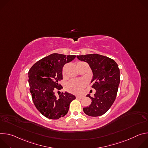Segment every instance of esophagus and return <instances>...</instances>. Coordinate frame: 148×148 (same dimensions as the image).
Returning <instances> with one entry per match:
<instances>
[{"label":"esophagus","instance_id":"esophagus-1","mask_svg":"<svg viewBox=\"0 0 148 148\" xmlns=\"http://www.w3.org/2000/svg\"><path fill=\"white\" fill-rule=\"evenodd\" d=\"M82 98V96H76L77 99H81Z\"/></svg>","mask_w":148,"mask_h":148}]
</instances>
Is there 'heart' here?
<instances>
[{
	"label": "heart",
	"mask_w": 148,
	"mask_h": 148,
	"mask_svg": "<svg viewBox=\"0 0 148 148\" xmlns=\"http://www.w3.org/2000/svg\"><path fill=\"white\" fill-rule=\"evenodd\" d=\"M81 62H79L77 63V64L78 63ZM67 65L66 64L62 68V75L64 76L65 73H66V69L67 67ZM87 81L86 79L84 78H81V79H73L69 81L66 86V88L67 90L71 93L75 94H80L84 88L87 85Z\"/></svg>",
	"instance_id": "1"
}]
</instances>
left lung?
I'll return each mask as SVG.
<instances>
[{"instance_id": "obj_1", "label": "left lung", "mask_w": 148, "mask_h": 148, "mask_svg": "<svg viewBox=\"0 0 148 148\" xmlns=\"http://www.w3.org/2000/svg\"><path fill=\"white\" fill-rule=\"evenodd\" d=\"M78 60L86 61L90 65L94 82L92 88L96 92L88 107L83 111L90 116H99L106 113L115 100L120 82V71L117 63L112 58L98 54L77 56Z\"/></svg>"}]
</instances>
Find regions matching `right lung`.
<instances>
[{"instance_id":"add662e5","label":"right lung","mask_w":148,"mask_h":148,"mask_svg":"<svg viewBox=\"0 0 148 148\" xmlns=\"http://www.w3.org/2000/svg\"><path fill=\"white\" fill-rule=\"evenodd\" d=\"M75 58L53 53L36 62L28 73L30 92L38 111L46 118L58 119L68 112L70 104L75 97L67 92H61L58 97L54 90L62 89L58 82L62 79V70L66 63Z\"/></svg>"}]
</instances>
